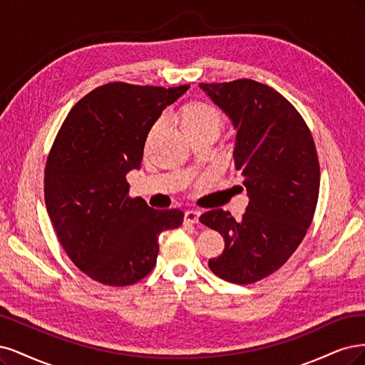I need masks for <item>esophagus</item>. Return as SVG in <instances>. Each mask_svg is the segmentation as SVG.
<instances>
[{"instance_id":"esophagus-1","label":"esophagus","mask_w":365,"mask_h":365,"mask_svg":"<svg viewBox=\"0 0 365 365\" xmlns=\"http://www.w3.org/2000/svg\"><path fill=\"white\" fill-rule=\"evenodd\" d=\"M200 215H202V212H200V210H186V212H185V221L186 222H191V225H195V222H198Z\"/></svg>"}]
</instances>
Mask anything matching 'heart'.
I'll return each mask as SVG.
<instances>
[{"instance_id":"heart-1","label":"heart","mask_w":365,"mask_h":365,"mask_svg":"<svg viewBox=\"0 0 365 365\" xmlns=\"http://www.w3.org/2000/svg\"><path fill=\"white\" fill-rule=\"evenodd\" d=\"M221 124V116L212 106L205 103H194L187 106L183 113V128L185 132L197 130V128L218 127Z\"/></svg>"}]
</instances>
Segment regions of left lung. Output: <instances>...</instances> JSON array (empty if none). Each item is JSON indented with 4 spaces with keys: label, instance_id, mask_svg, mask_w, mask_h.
<instances>
[{
    "label": "left lung",
    "instance_id": "obj_1",
    "mask_svg": "<svg viewBox=\"0 0 365 365\" xmlns=\"http://www.w3.org/2000/svg\"><path fill=\"white\" fill-rule=\"evenodd\" d=\"M198 86L237 132L233 168L249 195L241 221L222 209L200 217L226 244L209 268L232 284H253L284 265L311 226L320 190L315 144L300 113L273 88L249 78Z\"/></svg>",
    "mask_w": 365,
    "mask_h": 365
}]
</instances>
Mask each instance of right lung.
Instances as JSON below:
<instances>
[{"mask_svg": "<svg viewBox=\"0 0 365 365\" xmlns=\"http://www.w3.org/2000/svg\"><path fill=\"white\" fill-rule=\"evenodd\" d=\"M190 89L109 83L68 113L45 167V205L66 255L103 285L127 287L156 265L158 238L182 225L180 209L128 197L150 128Z\"/></svg>", "mask_w": 365, "mask_h": 365, "instance_id": "right-lung-1", "label": "right lung"}]
</instances>
